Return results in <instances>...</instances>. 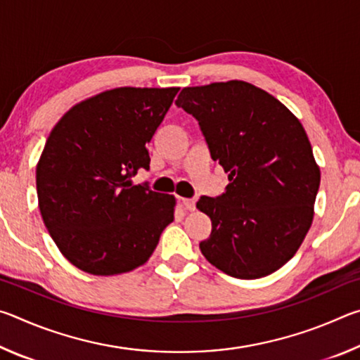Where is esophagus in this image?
<instances>
[{
  "label": "esophagus",
  "instance_id": "1",
  "mask_svg": "<svg viewBox=\"0 0 360 360\" xmlns=\"http://www.w3.org/2000/svg\"><path fill=\"white\" fill-rule=\"evenodd\" d=\"M181 203L184 205L186 210L193 211V210H195V203H197V200H195V198H181Z\"/></svg>",
  "mask_w": 360,
  "mask_h": 360
}]
</instances>
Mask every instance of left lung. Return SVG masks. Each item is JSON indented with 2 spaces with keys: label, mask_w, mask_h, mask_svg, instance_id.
<instances>
[{
  "label": "left lung",
  "mask_w": 360,
  "mask_h": 360,
  "mask_svg": "<svg viewBox=\"0 0 360 360\" xmlns=\"http://www.w3.org/2000/svg\"><path fill=\"white\" fill-rule=\"evenodd\" d=\"M174 103L198 122L230 181L219 197L197 202L212 224L202 254L229 276L271 275L300 248L319 191V167L300 120L243 81L186 87Z\"/></svg>",
  "instance_id": "left-lung-1"
}]
</instances>
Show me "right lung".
I'll use <instances>...</instances> for the list:
<instances>
[{
	"instance_id": "1",
	"label": "right lung",
	"mask_w": 360,
	"mask_h": 360,
	"mask_svg": "<svg viewBox=\"0 0 360 360\" xmlns=\"http://www.w3.org/2000/svg\"><path fill=\"white\" fill-rule=\"evenodd\" d=\"M178 90H108L72 106L49 135L36 167L39 211L79 270L111 276L143 265L173 222V195L131 178L149 169L146 144Z\"/></svg>"
}]
</instances>
